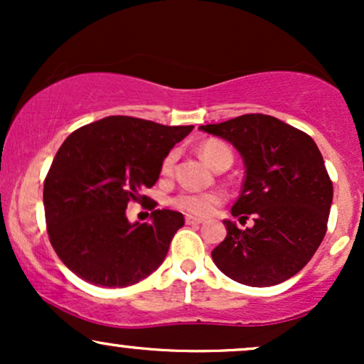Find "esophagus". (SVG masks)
<instances>
[{"label":"esophagus","instance_id":"esophagus-1","mask_svg":"<svg viewBox=\"0 0 364 364\" xmlns=\"http://www.w3.org/2000/svg\"><path fill=\"white\" fill-rule=\"evenodd\" d=\"M186 224H202L203 219H198V217H193V215H186L185 217Z\"/></svg>","mask_w":364,"mask_h":364}]
</instances>
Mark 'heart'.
I'll list each match as a JSON object with an SVG mask.
<instances>
[{"instance_id": "b5f03b06", "label": "heart", "mask_w": 364, "mask_h": 364, "mask_svg": "<svg viewBox=\"0 0 364 364\" xmlns=\"http://www.w3.org/2000/svg\"><path fill=\"white\" fill-rule=\"evenodd\" d=\"M200 156L208 166L215 168L223 159H232V152L223 141L208 140L200 147ZM174 164V154H169L162 164V173H171ZM223 202V195L215 191H181L173 198V205L186 214L205 217L210 215Z\"/></svg>"}]
</instances>
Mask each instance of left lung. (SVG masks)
<instances>
[{
    "mask_svg": "<svg viewBox=\"0 0 364 364\" xmlns=\"http://www.w3.org/2000/svg\"><path fill=\"white\" fill-rule=\"evenodd\" d=\"M200 129L241 154L246 168L231 214L253 215L252 228L224 220L228 236L212 252L220 272L253 287L281 284L311 260L327 232L333 186L310 135L267 114H243Z\"/></svg>",
    "mask_w": 364,
    "mask_h": 364,
    "instance_id": "1",
    "label": "left lung"
}]
</instances>
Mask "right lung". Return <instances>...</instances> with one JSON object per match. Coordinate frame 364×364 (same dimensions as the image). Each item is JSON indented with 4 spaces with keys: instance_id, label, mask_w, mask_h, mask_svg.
Here are the masks:
<instances>
[{
    "instance_id": "right-lung-1",
    "label": "right lung",
    "mask_w": 364,
    "mask_h": 364,
    "mask_svg": "<svg viewBox=\"0 0 364 364\" xmlns=\"http://www.w3.org/2000/svg\"><path fill=\"white\" fill-rule=\"evenodd\" d=\"M191 129L109 116L63 141L44 181V212L54 252L73 274L95 286L127 287L159 269L185 217L159 210L144 193ZM132 201L149 202L152 223H129Z\"/></svg>"
}]
</instances>
